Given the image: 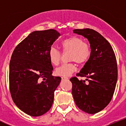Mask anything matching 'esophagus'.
<instances>
[{"label":"esophagus","instance_id":"esophagus-1","mask_svg":"<svg viewBox=\"0 0 126 126\" xmlns=\"http://www.w3.org/2000/svg\"><path fill=\"white\" fill-rule=\"evenodd\" d=\"M61 78H62V80H67V79H68V78L67 77H61Z\"/></svg>","mask_w":126,"mask_h":126}]
</instances>
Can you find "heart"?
I'll return each instance as SVG.
<instances>
[{"mask_svg":"<svg viewBox=\"0 0 126 126\" xmlns=\"http://www.w3.org/2000/svg\"><path fill=\"white\" fill-rule=\"evenodd\" d=\"M62 50L70 52V61H74L79 64H84L91 55V50L89 45L84 43L81 38L72 36L64 40L61 43ZM48 57L53 65H57L61 59V53L55 47H51L48 50ZM76 70V66L73 63L62 64L55 69L56 75L63 77H68Z\"/></svg>","mask_w":126,"mask_h":126,"instance_id":"1","label":"heart"}]
</instances>
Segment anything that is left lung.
I'll return each instance as SVG.
<instances>
[{
    "instance_id": "1",
    "label": "left lung",
    "mask_w": 126,
    "mask_h": 126,
    "mask_svg": "<svg viewBox=\"0 0 126 126\" xmlns=\"http://www.w3.org/2000/svg\"><path fill=\"white\" fill-rule=\"evenodd\" d=\"M73 32L88 39L91 55L77 74L86 79H70L72 94L79 109L94 114L106 107L112 100L117 81L116 58L110 44L97 32L85 28L75 29Z\"/></svg>"
}]
</instances>
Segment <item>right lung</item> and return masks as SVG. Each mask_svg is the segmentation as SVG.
Wrapping results in <instances>:
<instances>
[{
  "label": "right lung",
  "instance_id": "1",
  "mask_svg": "<svg viewBox=\"0 0 126 126\" xmlns=\"http://www.w3.org/2000/svg\"><path fill=\"white\" fill-rule=\"evenodd\" d=\"M61 36L56 30L34 31L15 48L9 64L11 96L19 109L38 117L49 110L61 77L53 76L48 50Z\"/></svg>",
  "mask_w": 126,
  "mask_h": 126
}]
</instances>
